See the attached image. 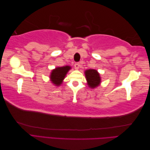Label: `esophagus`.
<instances>
[{
    "instance_id": "obj_1",
    "label": "esophagus",
    "mask_w": 150,
    "mask_h": 150,
    "mask_svg": "<svg viewBox=\"0 0 150 150\" xmlns=\"http://www.w3.org/2000/svg\"><path fill=\"white\" fill-rule=\"evenodd\" d=\"M80 66H81V65H80V64H79V62H76V64H74V67H75V69H79Z\"/></svg>"
}]
</instances>
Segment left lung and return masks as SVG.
<instances>
[{"label": "left lung", "mask_w": 150, "mask_h": 150, "mask_svg": "<svg viewBox=\"0 0 150 150\" xmlns=\"http://www.w3.org/2000/svg\"><path fill=\"white\" fill-rule=\"evenodd\" d=\"M84 74L90 88H95L100 84L101 77L96 70L89 69L85 71Z\"/></svg>", "instance_id": "8db88e82"}]
</instances>
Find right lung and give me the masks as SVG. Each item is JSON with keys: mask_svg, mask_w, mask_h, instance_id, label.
Segmentation results:
<instances>
[{"mask_svg": "<svg viewBox=\"0 0 150 150\" xmlns=\"http://www.w3.org/2000/svg\"><path fill=\"white\" fill-rule=\"evenodd\" d=\"M71 69L69 66H66L63 67H57L56 69L52 71L51 74L50 75V79L56 86H60L62 81L65 78V76L67 74V72Z\"/></svg>", "mask_w": 150, "mask_h": 150, "instance_id": "right-lung-1", "label": "right lung"}]
</instances>
